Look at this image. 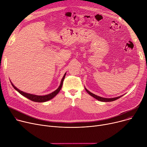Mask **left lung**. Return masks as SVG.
Wrapping results in <instances>:
<instances>
[{
  "instance_id": "1",
  "label": "left lung",
  "mask_w": 147,
  "mask_h": 147,
  "mask_svg": "<svg viewBox=\"0 0 147 147\" xmlns=\"http://www.w3.org/2000/svg\"><path fill=\"white\" fill-rule=\"evenodd\" d=\"M85 89L86 91H87V92L90 95V96H91L92 97H93L94 98H95L96 99H97V100H99V101H102V102H109V101L110 102V101H115V100H117V99L120 98L121 97H122V96H119V97H117L111 98H102V97H101L98 96H97V95H95L94 94L91 92L89 91L87 88H85Z\"/></svg>"
}]
</instances>
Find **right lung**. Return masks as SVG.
Segmentation results:
<instances>
[{
	"mask_svg": "<svg viewBox=\"0 0 147 147\" xmlns=\"http://www.w3.org/2000/svg\"><path fill=\"white\" fill-rule=\"evenodd\" d=\"M66 74H65L63 77L62 78L61 82H60V84L59 85V87H58V88L55 90V91H53V92H51L49 94L47 95H45V96H37V95H34V94H29V93H27V92H23L21 90H20L19 89L17 88L16 87H15V85L11 82V83L12 84V87L17 91L18 92H20L21 95H22L23 96L25 97L26 98H27L28 99H30V100L34 101V102H46L47 101H49L51 99H52L53 98H54L56 95L59 93V92L60 91V90H61L62 87V85H63V80L65 79V77L66 75Z\"/></svg>",
	"mask_w": 147,
	"mask_h": 147,
	"instance_id": "1",
	"label": "right lung"
}]
</instances>
